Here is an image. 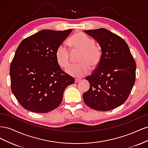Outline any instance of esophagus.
<instances>
[{"label":"esophagus","instance_id":"obj_1","mask_svg":"<svg viewBox=\"0 0 148 148\" xmlns=\"http://www.w3.org/2000/svg\"><path fill=\"white\" fill-rule=\"evenodd\" d=\"M80 81H81V79H79V78H75V83H78V82H79Z\"/></svg>","mask_w":148,"mask_h":148}]
</instances>
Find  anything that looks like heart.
I'll use <instances>...</instances> for the list:
<instances>
[{"label":"heart","instance_id":"1","mask_svg":"<svg viewBox=\"0 0 148 148\" xmlns=\"http://www.w3.org/2000/svg\"><path fill=\"white\" fill-rule=\"evenodd\" d=\"M68 43L73 52H81L78 65L70 66L66 72L73 77L79 78L87 75L91 70V66L96 68L100 64L102 51L96 45L92 38L83 33H78L71 37ZM56 58L58 65L66 69L70 64V52L64 44H60L56 52Z\"/></svg>","mask_w":148,"mask_h":148}]
</instances>
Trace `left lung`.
<instances>
[{"mask_svg": "<svg viewBox=\"0 0 148 148\" xmlns=\"http://www.w3.org/2000/svg\"><path fill=\"white\" fill-rule=\"evenodd\" d=\"M99 44L100 64L85 78L90 88L83 94L88 107L100 111L117 108L127 101L135 82L136 62L125 40L105 28L84 30Z\"/></svg>", "mask_w": 148, "mask_h": 148, "instance_id": "obj_1", "label": "left lung"}]
</instances>
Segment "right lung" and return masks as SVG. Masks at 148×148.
I'll return each instance as SVG.
<instances>
[{
  "instance_id": "right-lung-1",
  "label": "right lung",
  "mask_w": 148,
  "mask_h": 148,
  "mask_svg": "<svg viewBox=\"0 0 148 148\" xmlns=\"http://www.w3.org/2000/svg\"><path fill=\"white\" fill-rule=\"evenodd\" d=\"M43 29L25 38L16 49L10 68L11 89L24 109L47 113L62 102L73 77L58 65L56 52L72 31Z\"/></svg>"
}]
</instances>
